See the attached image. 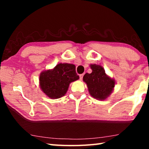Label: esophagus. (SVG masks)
<instances>
[{
  "label": "esophagus",
  "mask_w": 149,
  "mask_h": 149,
  "mask_svg": "<svg viewBox=\"0 0 149 149\" xmlns=\"http://www.w3.org/2000/svg\"><path fill=\"white\" fill-rule=\"evenodd\" d=\"M83 77H84V74H81V75H79V79H80L81 80H82Z\"/></svg>",
  "instance_id": "34e87169"
}]
</instances>
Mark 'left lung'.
<instances>
[{
	"label": "left lung",
	"mask_w": 149,
	"mask_h": 149,
	"mask_svg": "<svg viewBox=\"0 0 149 149\" xmlns=\"http://www.w3.org/2000/svg\"><path fill=\"white\" fill-rule=\"evenodd\" d=\"M90 68L92 72L86 73L83 77L90 95L97 100L107 99L114 91L116 80L106 74L102 65L91 64Z\"/></svg>",
	"instance_id": "8db88e82"
}]
</instances>
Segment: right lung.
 Listing matches in <instances>:
<instances>
[{
    "label": "right lung",
    "mask_w": 149,
    "mask_h": 149,
    "mask_svg": "<svg viewBox=\"0 0 149 149\" xmlns=\"http://www.w3.org/2000/svg\"><path fill=\"white\" fill-rule=\"evenodd\" d=\"M79 79L75 65L59 63L52 69L44 70L41 72L39 87L50 99H57L65 95L72 82Z\"/></svg>",
    "instance_id": "obj_1"
}]
</instances>
